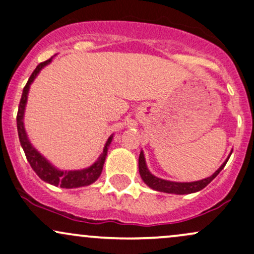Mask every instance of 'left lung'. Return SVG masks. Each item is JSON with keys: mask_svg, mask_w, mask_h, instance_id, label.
I'll use <instances>...</instances> for the list:
<instances>
[{"mask_svg": "<svg viewBox=\"0 0 254 254\" xmlns=\"http://www.w3.org/2000/svg\"><path fill=\"white\" fill-rule=\"evenodd\" d=\"M232 154V152H231ZM231 157V156H229ZM229 157L226 159V162L220 166V169H217L215 174L211 175L210 177L204 178V180L196 181V182H189V183H180V182H171V181H165L162 178H158L156 176H153L148 171L147 166H146L144 152H140L139 156V174L141 176L142 181L147 184L151 189L157 190V191L162 192H168V193H176V195H184V193H192L196 191H199L203 188H205L208 184L210 183L217 175L220 174V171L225 168V165L227 164Z\"/></svg>", "mask_w": 254, "mask_h": 254, "instance_id": "obj_1", "label": "left lung"}]
</instances>
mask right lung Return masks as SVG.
Returning a JSON list of instances; mask_svg holds the SVG:
<instances>
[{"label":"right lung","instance_id":"right-lung-1","mask_svg":"<svg viewBox=\"0 0 254 254\" xmlns=\"http://www.w3.org/2000/svg\"><path fill=\"white\" fill-rule=\"evenodd\" d=\"M53 58V57H52ZM52 58H50L49 61H45L38 65L35 67V70L33 71L31 77H29L28 82L23 88L22 95H21V100L19 104V110H17L16 115V124H17V133H19V139L20 144L22 146L23 151H25L26 158L28 160V163L31 164L32 169L34 170L35 174H37L41 180L47 182V183L52 184V186L61 187V188H66V189H71V188H78V187H84V186H90L91 183H94L95 181H97V178L100 177L101 172H102L104 160H106L107 152H108V147L112 142L113 135L108 139V141L106 142L103 152L101 153L100 158L97 159V162L92 164L89 168L83 169V170H77V171H61V170L56 169L55 166L51 165V163L47 162L45 158L41 156L39 152L35 150L34 147L31 145L28 138H27V134L23 127V113H25V107L27 102V95H28L29 85L32 84V82L34 80L37 74L40 72V70L44 66H46L47 64H50Z\"/></svg>","mask_w":254,"mask_h":254}]
</instances>
